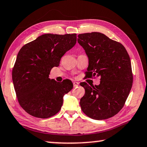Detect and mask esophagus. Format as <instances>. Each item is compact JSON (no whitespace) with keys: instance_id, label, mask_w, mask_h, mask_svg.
<instances>
[{"instance_id":"1","label":"esophagus","mask_w":147,"mask_h":147,"mask_svg":"<svg viewBox=\"0 0 147 147\" xmlns=\"http://www.w3.org/2000/svg\"><path fill=\"white\" fill-rule=\"evenodd\" d=\"M73 85H74V87H76L79 86V85H80V83H79L78 82H74L73 83Z\"/></svg>"}]
</instances>
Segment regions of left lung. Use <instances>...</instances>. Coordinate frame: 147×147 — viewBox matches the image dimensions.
Segmentation results:
<instances>
[{"label":"left lung","mask_w":147,"mask_h":147,"mask_svg":"<svg viewBox=\"0 0 147 147\" xmlns=\"http://www.w3.org/2000/svg\"><path fill=\"white\" fill-rule=\"evenodd\" d=\"M78 42L89 58L88 76L100 77L98 85L80 83L85 91L80 99L81 110L97 120L111 118L123 107L131 89L129 56L122 44L101 33L80 34Z\"/></svg>","instance_id":"8db88e82"}]
</instances>
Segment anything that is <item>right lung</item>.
<instances>
[{
    "label": "right lung",
    "mask_w": 147,
    "mask_h": 147,
    "mask_svg": "<svg viewBox=\"0 0 147 147\" xmlns=\"http://www.w3.org/2000/svg\"><path fill=\"white\" fill-rule=\"evenodd\" d=\"M77 35L47 33L22 47L12 69V81L20 105L29 114L48 118L60 111L63 96L70 91L69 80L49 78L53 67L76 43Z\"/></svg>",
    "instance_id": "add662e5"
}]
</instances>
